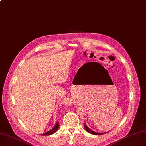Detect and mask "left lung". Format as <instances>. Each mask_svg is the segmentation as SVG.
I'll return each instance as SVG.
<instances>
[{"instance_id": "obj_1", "label": "left lung", "mask_w": 146, "mask_h": 146, "mask_svg": "<svg viewBox=\"0 0 146 146\" xmlns=\"http://www.w3.org/2000/svg\"><path fill=\"white\" fill-rule=\"evenodd\" d=\"M84 128H85V129L89 133H91V134H95V135H100V134H104V133H96V132H94V131H92L91 129H89L88 127L86 125V124L84 123Z\"/></svg>"}]
</instances>
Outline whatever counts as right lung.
<instances>
[{"mask_svg":"<svg viewBox=\"0 0 146 146\" xmlns=\"http://www.w3.org/2000/svg\"><path fill=\"white\" fill-rule=\"evenodd\" d=\"M58 127H59V123H58V122H57V123H56L55 125L54 126V127L53 128H52L51 130H50L49 131H48V132H47V133H44V134H42V136L51 135V134H54V133H55L56 131H57L58 129Z\"/></svg>","mask_w":146,"mask_h":146,"instance_id":"1","label":"right lung"}]
</instances>
